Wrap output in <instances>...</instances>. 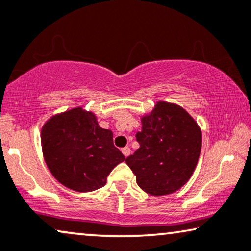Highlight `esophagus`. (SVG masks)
Here are the masks:
<instances>
[{
    "mask_svg": "<svg viewBox=\"0 0 251 251\" xmlns=\"http://www.w3.org/2000/svg\"><path fill=\"white\" fill-rule=\"evenodd\" d=\"M122 153L124 154V156L127 157L129 156V154H131V149H129V147H124L122 149Z\"/></svg>",
    "mask_w": 251,
    "mask_h": 251,
    "instance_id": "34e87169",
    "label": "esophagus"
}]
</instances>
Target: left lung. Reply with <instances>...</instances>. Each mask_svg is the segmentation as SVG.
I'll return each mask as SVG.
<instances>
[{
    "mask_svg": "<svg viewBox=\"0 0 251 251\" xmlns=\"http://www.w3.org/2000/svg\"><path fill=\"white\" fill-rule=\"evenodd\" d=\"M135 134L140 147L126 157L136 183L151 196L177 191L190 179L201 149V131L195 119L176 104L157 102L141 118Z\"/></svg>",
    "mask_w": 251,
    "mask_h": 251,
    "instance_id": "obj_1",
    "label": "left lung"
}]
</instances>
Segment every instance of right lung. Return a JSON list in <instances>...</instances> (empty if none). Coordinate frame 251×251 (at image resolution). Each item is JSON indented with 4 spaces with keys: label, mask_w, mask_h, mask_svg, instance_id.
<instances>
[{
    "label": "right lung",
    "mask_w": 251,
    "mask_h": 251,
    "mask_svg": "<svg viewBox=\"0 0 251 251\" xmlns=\"http://www.w3.org/2000/svg\"><path fill=\"white\" fill-rule=\"evenodd\" d=\"M45 162L56 180L77 192L105 185L125 156L113 145V133L100 127L93 112L75 107L47 120L41 129Z\"/></svg>",
    "instance_id": "right-lung-1"
}]
</instances>
